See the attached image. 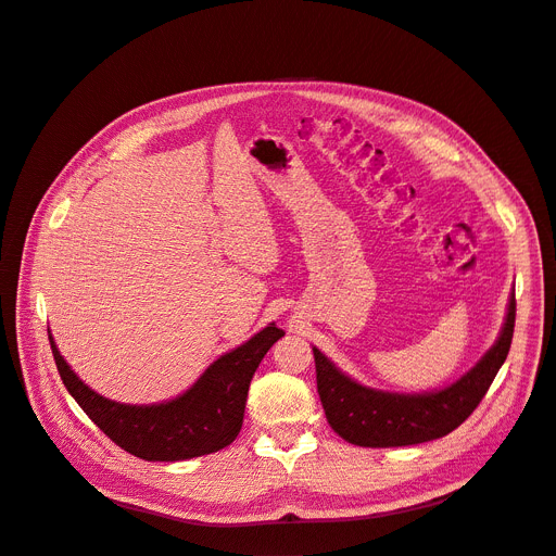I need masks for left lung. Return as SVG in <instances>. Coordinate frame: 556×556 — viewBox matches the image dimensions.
<instances>
[{"instance_id": "left-lung-1", "label": "left lung", "mask_w": 556, "mask_h": 556, "mask_svg": "<svg viewBox=\"0 0 556 556\" xmlns=\"http://www.w3.org/2000/svg\"><path fill=\"white\" fill-rule=\"evenodd\" d=\"M516 326V294L510 292L500 338L458 381L431 392L374 390L340 371L313 346L317 392L328 425L358 447H406L452 433L479 406L504 365Z\"/></svg>"}]
</instances>
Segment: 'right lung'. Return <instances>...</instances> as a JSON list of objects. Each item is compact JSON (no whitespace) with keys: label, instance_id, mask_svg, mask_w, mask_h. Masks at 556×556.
Instances as JSON below:
<instances>
[{"label":"right lung","instance_id":"add662e5","mask_svg":"<svg viewBox=\"0 0 556 556\" xmlns=\"http://www.w3.org/2000/svg\"><path fill=\"white\" fill-rule=\"evenodd\" d=\"M285 332L269 324L214 361L187 392L162 404H121L88 388L65 363L50 332L63 386L81 410L118 447L143 460H187L228 447L241 431L249 386L257 365Z\"/></svg>","mask_w":556,"mask_h":556}]
</instances>
